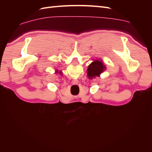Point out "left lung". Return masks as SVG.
<instances>
[{"mask_svg": "<svg viewBox=\"0 0 152 152\" xmlns=\"http://www.w3.org/2000/svg\"><path fill=\"white\" fill-rule=\"evenodd\" d=\"M107 67L104 65V63L102 59H94L88 66L87 70V75L89 79H93L97 77H100V75L104 72Z\"/></svg>", "mask_w": 152, "mask_h": 152, "instance_id": "left-lung-1", "label": "left lung"}]
</instances>
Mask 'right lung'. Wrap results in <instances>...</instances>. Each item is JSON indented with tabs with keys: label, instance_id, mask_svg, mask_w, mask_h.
Returning <instances> with one entry per match:
<instances>
[{
	"label": "right lung",
	"instance_id": "right-lung-1",
	"mask_svg": "<svg viewBox=\"0 0 152 152\" xmlns=\"http://www.w3.org/2000/svg\"><path fill=\"white\" fill-rule=\"evenodd\" d=\"M55 73H59L61 75H62V72L61 71H58V70H56V71H55Z\"/></svg>",
	"mask_w": 152,
	"mask_h": 152
}]
</instances>
